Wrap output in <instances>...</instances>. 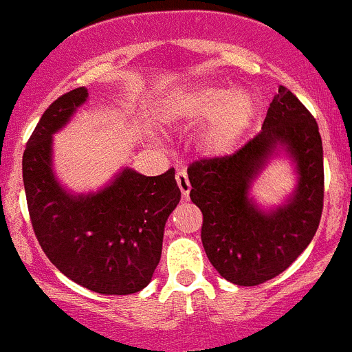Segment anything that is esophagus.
Segmentation results:
<instances>
[{"instance_id":"obj_1","label":"esophagus","mask_w":352,"mask_h":352,"mask_svg":"<svg viewBox=\"0 0 352 352\" xmlns=\"http://www.w3.org/2000/svg\"><path fill=\"white\" fill-rule=\"evenodd\" d=\"M176 183H178L179 190H182V195L183 199H188L190 195V182H188V174H186L185 167H179L178 173H176Z\"/></svg>"}]
</instances>
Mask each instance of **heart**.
Masks as SVG:
<instances>
[{
	"mask_svg": "<svg viewBox=\"0 0 352 352\" xmlns=\"http://www.w3.org/2000/svg\"><path fill=\"white\" fill-rule=\"evenodd\" d=\"M167 113L186 124L208 117L202 143L211 153H227L253 122L256 102L246 90L228 92L221 85H195L178 90L167 104Z\"/></svg>",
	"mask_w": 352,
	"mask_h": 352,
	"instance_id": "obj_1",
	"label": "heart"
}]
</instances>
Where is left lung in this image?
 <instances>
[{
	"label": "left lung",
	"instance_id": "left-lung-1",
	"mask_svg": "<svg viewBox=\"0 0 352 352\" xmlns=\"http://www.w3.org/2000/svg\"><path fill=\"white\" fill-rule=\"evenodd\" d=\"M277 146L296 160L299 185L288 205L265 213L247 190ZM188 179L190 199L202 211L201 239L209 262L234 285H262L295 262L319 227L324 170L318 122L281 85L262 131L232 155L190 164Z\"/></svg>",
	"mask_w": 352,
	"mask_h": 352
}]
</instances>
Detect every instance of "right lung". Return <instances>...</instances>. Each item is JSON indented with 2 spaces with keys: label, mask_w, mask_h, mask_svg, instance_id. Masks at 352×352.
I'll return each mask as SVG.
<instances>
[{
  "label": "right lung",
  "mask_w": 352,
  "mask_h": 352,
  "mask_svg": "<svg viewBox=\"0 0 352 352\" xmlns=\"http://www.w3.org/2000/svg\"><path fill=\"white\" fill-rule=\"evenodd\" d=\"M85 87L52 102L29 138L22 179L34 235L71 281L102 295H131L151 281L164 227L182 199L174 169L143 176L124 169L104 190L69 195L52 173V134L85 102Z\"/></svg>",
  "instance_id": "1"
}]
</instances>
